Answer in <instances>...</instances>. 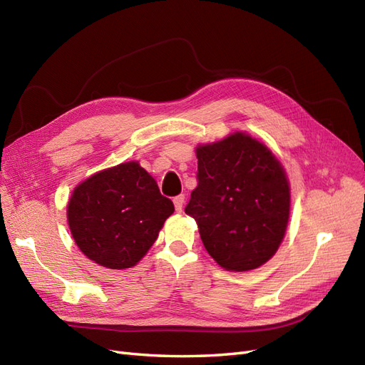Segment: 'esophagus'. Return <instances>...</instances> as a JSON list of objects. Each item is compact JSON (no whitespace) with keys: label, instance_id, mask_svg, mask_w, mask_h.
Here are the masks:
<instances>
[{"label":"esophagus","instance_id":"1","mask_svg":"<svg viewBox=\"0 0 365 365\" xmlns=\"http://www.w3.org/2000/svg\"><path fill=\"white\" fill-rule=\"evenodd\" d=\"M184 202H185V196L184 195H178L173 197V204H175V210L178 213L182 212V207H184Z\"/></svg>","mask_w":365,"mask_h":365}]
</instances>
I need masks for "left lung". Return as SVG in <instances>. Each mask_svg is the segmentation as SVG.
<instances>
[{
  "instance_id": "obj_1",
  "label": "left lung",
  "mask_w": 365,
  "mask_h": 365,
  "mask_svg": "<svg viewBox=\"0 0 365 365\" xmlns=\"http://www.w3.org/2000/svg\"><path fill=\"white\" fill-rule=\"evenodd\" d=\"M197 185L185 213L227 271H250L279 250L289 219V181L274 153L244 132L196 148Z\"/></svg>"
}]
</instances>
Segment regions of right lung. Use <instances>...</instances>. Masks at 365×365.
Here are the masks:
<instances>
[{
	"mask_svg": "<svg viewBox=\"0 0 365 365\" xmlns=\"http://www.w3.org/2000/svg\"><path fill=\"white\" fill-rule=\"evenodd\" d=\"M173 212V202L137 161L94 173L76 187L67 207L77 247L109 269L137 264Z\"/></svg>",
	"mask_w": 365,
	"mask_h": 365,
	"instance_id": "obj_1",
	"label": "right lung"
}]
</instances>
